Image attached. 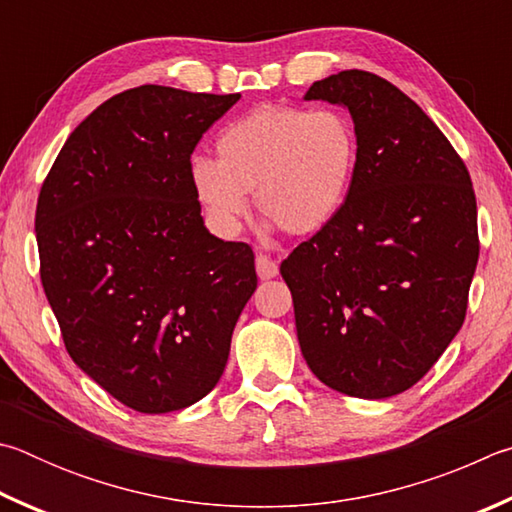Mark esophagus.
I'll return each instance as SVG.
<instances>
[{
	"label": "esophagus",
	"instance_id": "34e87169",
	"mask_svg": "<svg viewBox=\"0 0 512 512\" xmlns=\"http://www.w3.org/2000/svg\"><path fill=\"white\" fill-rule=\"evenodd\" d=\"M256 272L261 281H270L276 274H279V263H276L274 258L261 254V256H256Z\"/></svg>",
	"mask_w": 512,
	"mask_h": 512
}]
</instances>
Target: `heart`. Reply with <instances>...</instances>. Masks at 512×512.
Returning a JSON list of instances; mask_svg holds the SVG:
<instances>
[{
	"mask_svg": "<svg viewBox=\"0 0 512 512\" xmlns=\"http://www.w3.org/2000/svg\"><path fill=\"white\" fill-rule=\"evenodd\" d=\"M215 157L188 166L193 193L224 233L240 227L247 195L263 218L290 236H310L333 222L351 188L357 132L337 110L265 105L229 123Z\"/></svg>",
	"mask_w": 512,
	"mask_h": 512,
	"instance_id": "1",
	"label": "heart"
}]
</instances>
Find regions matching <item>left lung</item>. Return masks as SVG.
Listing matches in <instances>:
<instances>
[{
  "mask_svg": "<svg viewBox=\"0 0 512 512\" xmlns=\"http://www.w3.org/2000/svg\"><path fill=\"white\" fill-rule=\"evenodd\" d=\"M306 101L348 107L357 164L333 222L281 263L301 353L326 387L391 398L463 326L479 261L472 179L436 123L371 71L317 80Z\"/></svg>",
  "mask_w": 512,
  "mask_h": 512,
  "instance_id": "left-lung-1",
  "label": "left lung"
}]
</instances>
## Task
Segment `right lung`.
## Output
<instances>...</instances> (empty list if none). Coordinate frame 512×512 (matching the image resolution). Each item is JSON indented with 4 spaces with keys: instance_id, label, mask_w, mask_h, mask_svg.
Here are the masks:
<instances>
[{
    "instance_id": "right-lung-1",
    "label": "right lung",
    "mask_w": 512,
    "mask_h": 512,
    "mask_svg": "<svg viewBox=\"0 0 512 512\" xmlns=\"http://www.w3.org/2000/svg\"><path fill=\"white\" fill-rule=\"evenodd\" d=\"M238 98L125 89L69 134L40 188V279L62 342L141 414L218 384L256 290L254 251L206 231L188 177L197 141Z\"/></svg>"
}]
</instances>
